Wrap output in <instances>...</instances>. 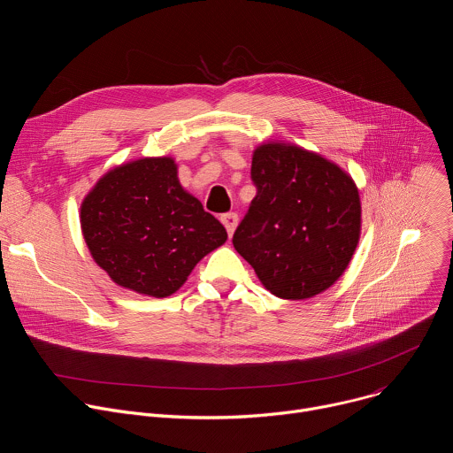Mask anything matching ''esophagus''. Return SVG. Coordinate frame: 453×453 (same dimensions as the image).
<instances>
[{
	"label": "esophagus",
	"instance_id": "34e87169",
	"mask_svg": "<svg viewBox=\"0 0 453 453\" xmlns=\"http://www.w3.org/2000/svg\"><path fill=\"white\" fill-rule=\"evenodd\" d=\"M220 220H222V224L226 226V229H227V233L231 236L234 233L236 226H238V215L236 213H226V215L220 217Z\"/></svg>",
	"mask_w": 453,
	"mask_h": 453
}]
</instances>
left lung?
Returning a JSON list of instances; mask_svg holds the SVG:
<instances>
[{
	"mask_svg": "<svg viewBox=\"0 0 453 453\" xmlns=\"http://www.w3.org/2000/svg\"><path fill=\"white\" fill-rule=\"evenodd\" d=\"M256 186L233 245L262 285L281 299L328 290L348 269L360 240L362 208L351 175L292 143L252 152Z\"/></svg>",
	"mask_w": 453,
	"mask_h": 453,
	"instance_id": "8db88e82",
	"label": "left lung"
}]
</instances>
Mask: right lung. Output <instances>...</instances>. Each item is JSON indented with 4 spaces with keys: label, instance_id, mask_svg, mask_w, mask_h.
Listing matches in <instances>:
<instances>
[{
    "label": "right lung",
    "instance_id": "right-lung-1",
    "mask_svg": "<svg viewBox=\"0 0 453 453\" xmlns=\"http://www.w3.org/2000/svg\"><path fill=\"white\" fill-rule=\"evenodd\" d=\"M81 227L96 265L116 285L150 297L177 292L227 240L180 186L173 157H142L102 175L82 201Z\"/></svg>",
    "mask_w": 453,
    "mask_h": 453
}]
</instances>
